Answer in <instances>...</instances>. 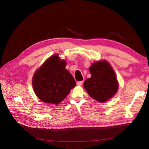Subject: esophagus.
<instances>
[{
	"instance_id": "obj_1",
	"label": "esophagus",
	"mask_w": 149,
	"mask_h": 149,
	"mask_svg": "<svg viewBox=\"0 0 149 149\" xmlns=\"http://www.w3.org/2000/svg\"><path fill=\"white\" fill-rule=\"evenodd\" d=\"M83 83V81H78L77 83H76V84H77V85L78 86H81Z\"/></svg>"
}]
</instances>
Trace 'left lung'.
Instances as JSON below:
<instances>
[{
	"label": "left lung",
	"mask_w": 149,
	"mask_h": 149,
	"mask_svg": "<svg viewBox=\"0 0 149 149\" xmlns=\"http://www.w3.org/2000/svg\"><path fill=\"white\" fill-rule=\"evenodd\" d=\"M91 77L86 79L83 86L89 96L104 102L118 91V83L114 70L109 63L100 61L89 68Z\"/></svg>",
	"instance_id": "left-lung-1"
}]
</instances>
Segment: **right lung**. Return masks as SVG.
<instances>
[{"label": "right lung", "mask_w": 149, "mask_h": 149, "mask_svg": "<svg viewBox=\"0 0 149 149\" xmlns=\"http://www.w3.org/2000/svg\"><path fill=\"white\" fill-rule=\"evenodd\" d=\"M66 63L54 55L35 72L33 88L36 95L47 103L58 104L76 86L75 80L65 66Z\"/></svg>", "instance_id": "1"}]
</instances>
